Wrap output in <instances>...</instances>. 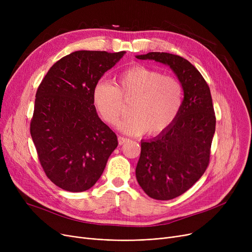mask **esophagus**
I'll list each match as a JSON object with an SVG mask.
<instances>
[{
  "instance_id": "34e87169",
  "label": "esophagus",
  "mask_w": 252,
  "mask_h": 252,
  "mask_svg": "<svg viewBox=\"0 0 252 252\" xmlns=\"http://www.w3.org/2000/svg\"><path fill=\"white\" fill-rule=\"evenodd\" d=\"M127 141H128L127 138H125V137H122V136L118 137V144H119V145H124V144L126 143Z\"/></svg>"
}]
</instances>
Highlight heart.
<instances>
[{
    "label": "heart",
    "instance_id": "heart-1",
    "mask_svg": "<svg viewBox=\"0 0 252 252\" xmlns=\"http://www.w3.org/2000/svg\"><path fill=\"white\" fill-rule=\"evenodd\" d=\"M130 103L129 116L118 127L126 134L140 136L149 130L158 136L174 125L184 100V89L178 78L159 70L135 65L119 72L115 86L99 81L93 89V102L102 119L115 125L124 112V100Z\"/></svg>",
    "mask_w": 252,
    "mask_h": 252
}]
</instances>
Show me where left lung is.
<instances>
[{
    "mask_svg": "<svg viewBox=\"0 0 252 252\" xmlns=\"http://www.w3.org/2000/svg\"><path fill=\"white\" fill-rule=\"evenodd\" d=\"M169 66L184 89V100L174 125L161 135L141 141L136 178L149 197L170 200L189 190L209 163L216 115L205 79L188 60L164 52L137 55Z\"/></svg>",
    "mask_w": 252,
    "mask_h": 252,
    "instance_id": "obj_1",
    "label": "left lung"
}]
</instances>
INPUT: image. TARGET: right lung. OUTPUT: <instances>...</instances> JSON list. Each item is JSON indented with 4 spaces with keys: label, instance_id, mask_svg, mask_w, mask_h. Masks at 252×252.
<instances>
[{
    "label": "right lung",
    "instance_id": "obj_1",
    "mask_svg": "<svg viewBox=\"0 0 252 252\" xmlns=\"http://www.w3.org/2000/svg\"><path fill=\"white\" fill-rule=\"evenodd\" d=\"M125 54L75 51L52 66L36 91L31 135L47 177L65 191L94 186L117 147L97 114L93 89Z\"/></svg>",
    "mask_w": 252,
    "mask_h": 252
}]
</instances>
